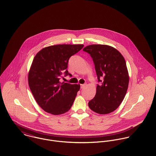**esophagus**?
Here are the masks:
<instances>
[{
  "instance_id": "1",
  "label": "esophagus",
  "mask_w": 156,
  "mask_h": 156,
  "mask_svg": "<svg viewBox=\"0 0 156 156\" xmlns=\"http://www.w3.org/2000/svg\"><path fill=\"white\" fill-rule=\"evenodd\" d=\"M86 84H82V85H80V88L81 89H83V88H84L85 87H86Z\"/></svg>"
}]
</instances>
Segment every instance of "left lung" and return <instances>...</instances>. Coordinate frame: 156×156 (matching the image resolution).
<instances>
[{"label":"left lung","mask_w":156,"mask_h":156,"mask_svg":"<svg viewBox=\"0 0 156 156\" xmlns=\"http://www.w3.org/2000/svg\"><path fill=\"white\" fill-rule=\"evenodd\" d=\"M83 50L92 58L100 85L89 101V108L98 114L115 111L123 101L128 89L129 76L126 61L114 47L103 44L89 45Z\"/></svg>","instance_id":"left-lung-1"}]
</instances>
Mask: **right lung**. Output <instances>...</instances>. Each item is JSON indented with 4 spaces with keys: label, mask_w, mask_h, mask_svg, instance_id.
Listing matches in <instances>:
<instances>
[{
    "label": "right lung",
    "mask_w": 156,
    "mask_h": 156,
    "mask_svg": "<svg viewBox=\"0 0 156 156\" xmlns=\"http://www.w3.org/2000/svg\"><path fill=\"white\" fill-rule=\"evenodd\" d=\"M83 44L51 45L35 56L28 74L30 90L38 105L46 112L60 115L71 108L80 85L61 82L62 73L71 76L67 69L69 58Z\"/></svg>",
    "instance_id": "obj_1"
}]
</instances>
